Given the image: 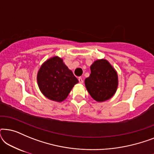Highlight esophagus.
<instances>
[{
	"label": "esophagus",
	"instance_id": "esophagus-1",
	"mask_svg": "<svg viewBox=\"0 0 154 154\" xmlns=\"http://www.w3.org/2000/svg\"><path fill=\"white\" fill-rule=\"evenodd\" d=\"M79 83L81 84H83V79H82L81 77H79Z\"/></svg>",
	"mask_w": 154,
	"mask_h": 154
}]
</instances>
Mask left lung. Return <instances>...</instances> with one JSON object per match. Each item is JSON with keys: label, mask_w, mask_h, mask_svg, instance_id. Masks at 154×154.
Masks as SVG:
<instances>
[{"label": "left lung", "mask_w": 154, "mask_h": 154, "mask_svg": "<svg viewBox=\"0 0 154 154\" xmlns=\"http://www.w3.org/2000/svg\"><path fill=\"white\" fill-rule=\"evenodd\" d=\"M90 71V76L85 80V85L92 98L98 102L111 99L119 85L116 70L108 60L101 59L92 63Z\"/></svg>", "instance_id": "1"}]
</instances>
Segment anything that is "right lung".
<instances>
[{"mask_svg":"<svg viewBox=\"0 0 154 154\" xmlns=\"http://www.w3.org/2000/svg\"><path fill=\"white\" fill-rule=\"evenodd\" d=\"M36 79L42 94L57 102L66 100L73 86L79 83L72 71L58 56L52 57L42 64Z\"/></svg>","mask_w":154,"mask_h":154,"instance_id":"add662e5","label":"right lung"}]
</instances>
